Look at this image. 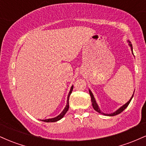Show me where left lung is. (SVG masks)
Returning a JSON list of instances; mask_svg holds the SVG:
<instances>
[{
	"label": "left lung",
	"mask_w": 146,
	"mask_h": 146,
	"mask_svg": "<svg viewBox=\"0 0 146 146\" xmlns=\"http://www.w3.org/2000/svg\"><path fill=\"white\" fill-rule=\"evenodd\" d=\"M128 42H129V45H130V47H131V50H132V46L131 43H130V41H128ZM134 93H135V91H134ZM89 93H90V98H91L92 105H93V108H94V109H95V110H96V111L98 112L99 113H101V114H102V115H108V116H115V115H118V114L121 113V112H123V110H124L125 108H127V106H128L129 105L130 102H131L132 99V98H133V95H134V94L132 95V98H130V100H129V101L127 102L126 104H125L124 105L122 106L121 107H120V108H119V109L117 110H116V111H115V112H114V113H110V114H105V113H102L101 110H100V108H99V106H98V104L96 103V101H95V99L94 98V96H93V93H92V92L90 91V90H89Z\"/></svg>",
	"instance_id": "obj_1"
}]
</instances>
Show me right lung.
I'll return each mask as SVG.
<instances>
[{"label": "right lung", "instance_id": "right-lung-1", "mask_svg": "<svg viewBox=\"0 0 146 146\" xmlns=\"http://www.w3.org/2000/svg\"><path fill=\"white\" fill-rule=\"evenodd\" d=\"M73 86H71V90H70L69 91V93H68V98H67V104H66V107L64 108V109L63 110V111L58 116H57L56 117H54V118H51V119H44V120H42V121H44V122H56V121H59L60 119H61L62 117L64 116V115L66 114V112L68 111V108H69V105H68V100H69V97H70V95L72 93V90H73Z\"/></svg>", "mask_w": 146, "mask_h": 146}]
</instances>
